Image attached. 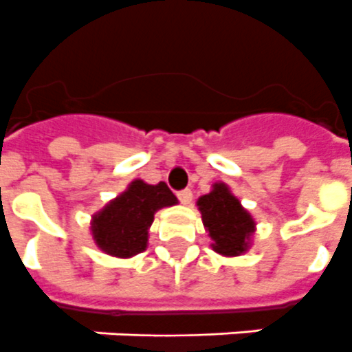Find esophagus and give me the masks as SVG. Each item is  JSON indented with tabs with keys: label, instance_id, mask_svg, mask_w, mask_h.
Instances as JSON below:
<instances>
[{
	"label": "esophagus",
	"instance_id": "1",
	"mask_svg": "<svg viewBox=\"0 0 352 352\" xmlns=\"http://www.w3.org/2000/svg\"><path fill=\"white\" fill-rule=\"evenodd\" d=\"M178 199L184 205H189L190 201H192V190H190V189L179 190V192H178Z\"/></svg>",
	"mask_w": 352,
	"mask_h": 352
}]
</instances>
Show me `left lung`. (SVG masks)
I'll return each instance as SVG.
<instances>
[{
	"instance_id": "obj_1",
	"label": "left lung",
	"mask_w": 352,
	"mask_h": 352,
	"mask_svg": "<svg viewBox=\"0 0 352 352\" xmlns=\"http://www.w3.org/2000/svg\"><path fill=\"white\" fill-rule=\"evenodd\" d=\"M198 209L218 254L240 256L251 247L256 223L227 185H212V190L198 199Z\"/></svg>"
}]
</instances>
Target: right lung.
Listing matches in <instances>:
<instances>
[{
	"instance_id": "obj_1",
	"label": "right lung",
	"mask_w": 352,
	"mask_h": 352,
	"mask_svg": "<svg viewBox=\"0 0 352 352\" xmlns=\"http://www.w3.org/2000/svg\"><path fill=\"white\" fill-rule=\"evenodd\" d=\"M176 204L178 198L165 182L148 185L143 179H134L125 192L92 216V238L101 251L116 258L140 254L147 249L148 227L156 210Z\"/></svg>"
}]
</instances>
